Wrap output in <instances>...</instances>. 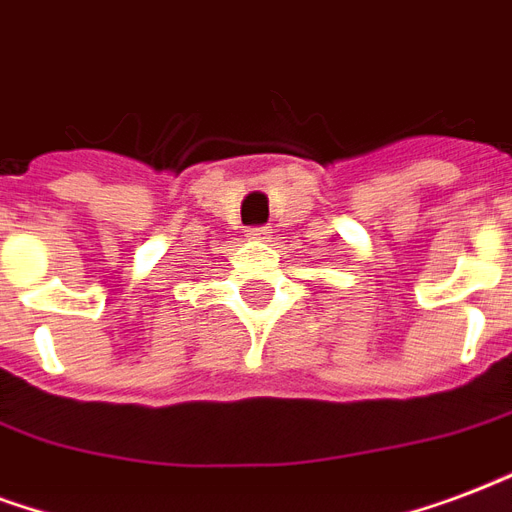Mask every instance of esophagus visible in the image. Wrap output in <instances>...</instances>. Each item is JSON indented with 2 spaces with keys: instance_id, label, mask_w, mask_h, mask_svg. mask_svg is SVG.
<instances>
[{
  "instance_id": "34e87169",
  "label": "esophagus",
  "mask_w": 512,
  "mask_h": 512,
  "mask_svg": "<svg viewBox=\"0 0 512 512\" xmlns=\"http://www.w3.org/2000/svg\"><path fill=\"white\" fill-rule=\"evenodd\" d=\"M270 234V226H253V229H248V237H253V240H267Z\"/></svg>"
}]
</instances>
